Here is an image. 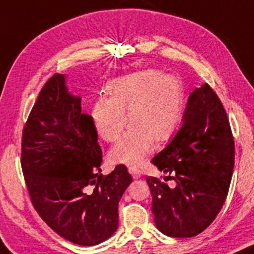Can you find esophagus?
<instances>
[{
  "label": "esophagus",
  "mask_w": 254,
  "mask_h": 254,
  "mask_svg": "<svg viewBox=\"0 0 254 254\" xmlns=\"http://www.w3.org/2000/svg\"><path fill=\"white\" fill-rule=\"evenodd\" d=\"M128 172H129L130 175L133 176V179H139V178H141V175H142L141 170L138 169V168H135V167H129L128 168Z\"/></svg>",
  "instance_id": "34e87169"
}]
</instances>
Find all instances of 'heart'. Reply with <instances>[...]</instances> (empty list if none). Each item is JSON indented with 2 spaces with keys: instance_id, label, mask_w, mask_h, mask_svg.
I'll return each instance as SVG.
<instances>
[{
  "instance_id": "obj_1",
  "label": "heart",
  "mask_w": 254,
  "mask_h": 254,
  "mask_svg": "<svg viewBox=\"0 0 254 254\" xmlns=\"http://www.w3.org/2000/svg\"><path fill=\"white\" fill-rule=\"evenodd\" d=\"M110 98H101L91 112L102 139L115 141L128 121L129 130L114 145V163L139 165L152 151L155 140L168 141L178 129L184 108L181 82L173 75L153 69L115 79L108 85Z\"/></svg>"
}]
</instances>
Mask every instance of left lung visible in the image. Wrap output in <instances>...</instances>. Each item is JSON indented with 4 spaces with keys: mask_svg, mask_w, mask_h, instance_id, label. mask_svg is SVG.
Masks as SVG:
<instances>
[{
    "mask_svg": "<svg viewBox=\"0 0 254 254\" xmlns=\"http://www.w3.org/2000/svg\"><path fill=\"white\" fill-rule=\"evenodd\" d=\"M235 147L226 110L209 84L190 93L182 126L167 147L152 158L164 181L147 176L156 227L172 238L204 232L228 195Z\"/></svg>",
    "mask_w": 254,
    "mask_h": 254,
    "instance_id": "left-lung-1",
    "label": "left lung"
}]
</instances>
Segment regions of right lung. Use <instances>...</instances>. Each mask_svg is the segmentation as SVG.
Here are the masks:
<instances>
[{
    "label": "right lung",
    "mask_w": 254,
    "mask_h": 254,
    "mask_svg": "<svg viewBox=\"0 0 254 254\" xmlns=\"http://www.w3.org/2000/svg\"><path fill=\"white\" fill-rule=\"evenodd\" d=\"M92 116L68 93L64 74L44 84L22 129L21 169L33 207L65 240L93 246L118 229L119 201L132 182L126 165L101 174Z\"/></svg>",
    "instance_id": "add662e5"
}]
</instances>
